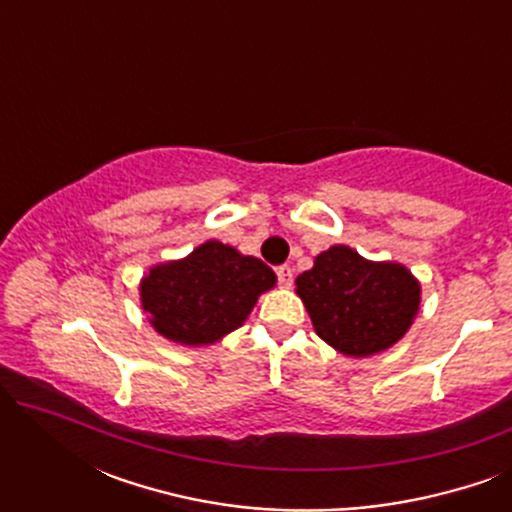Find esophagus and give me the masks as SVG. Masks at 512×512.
Masks as SVG:
<instances>
[{"mask_svg": "<svg viewBox=\"0 0 512 512\" xmlns=\"http://www.w3.org/2000/svg\"><path fill=\"white\" fill-rule=\"evenodd\" d=\"M277 279H279V284H282V286H291V282H293V268H291V265H279Z\"/></svg>", "mask_w": 512, "mask_h": 512, "instance_id": "34e87169", "label": "esophagus"}]
</instances>
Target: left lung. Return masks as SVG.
Here are the masks:
<instances>
[{
	"label": "left lung",
	"instance_id": "obj_1",
	"mask_svg": "<svg viewBox=\"0 0 512 512\" xmlns=\"http://www.w3.org/2000/svg\"><path fill=\"white\" fill-rule=\"evenodd\" d=\"M296 293L319 338L354 359L394 347L422 303L419 279L403 263L368 261L347 244L321 251Z\"/></svg>",
	"mask_w": 512,
	"mask_h": 512
}]
</instances>
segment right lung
Returning a JSON list of instances; mask_svg holds the SVG:
<instances>
[{
  "mask_svg": "<svg viewBox=\"0 0 512 512\" xmlns=\"http://www.w3.org/2000/svg\"><path fill=\"white\" fill-rule=\"evenodd\" d=\"M277 275L261 258L207 240L177 261L149 268L139 282L153 331L186 347L214 345L240 328Z\"/></svg>",
  "mask_w": 512,
  "mask_h": 512,
  "instance_id": "1",
  "label": "right lung"
}]
</instances>
